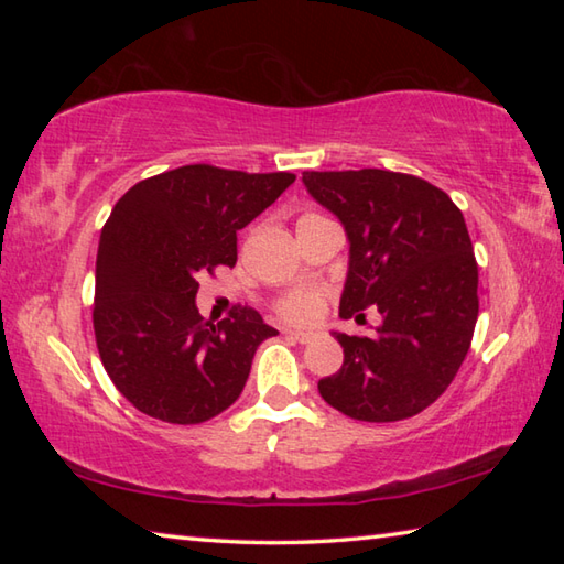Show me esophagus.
<instances>
[{
  "instance_id": "34e87169",
  "label": "esophagus",
  "mask_w": 564,
  "mask_h": 564,
  "mask_svg": "<svg viewBox=\"0 0 564 564\" xmlns=\"http://www.w3.org/2000/svg\"><path fill=\"white\" fill-rule=\"evenodd\" d=\"M285 336H289L291 340H299V343H313L318 338V333H313V330H283Z\"/></svg>"
}]
</instances>
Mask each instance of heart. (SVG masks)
I'll use <instances>...</instances> for the list:
<instances>
[{
    "label": "heart",
    "mask_w": 564,
    "mask_h": 564,
    "mask_svg": "<svg viewBox=\"0 0 564 564\" xmlns=\"http://www.w3.org/2000/svg\"><path fill=\"white\" fill-rule=\"evenodd\" d=\"M313 216V214H311ZM308 218V216H303ZM328 303V289L321 283H299L273 301V311L291 323H313L323 316Z\"/></svg>",
    "instance_id": "1"
}]
</instances>
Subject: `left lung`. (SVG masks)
I'll return each instance as SVG.
<instances>
[{
  "instance_id": "1",
  "label": "left lung",
  "mask_w": 564,
  "mask_h": 564,
  "mask_svg": "<svg viewBox=\"0 0 564 564\" xmlns=\"http://www.w3.org/2000/svg\"><path fill=\"white\" fill-rule=\"evenodd\" d=\"M308 194L340 218L350 265L340 318H380L370 338L336 333L338 373L323 400L366 423L433 405L460 370L477 323V261L463 212L425 178L386 169L303 171Z\"/></svg>"
}]
</instances>
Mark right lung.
<instances>
[{"instance_id": "obj_1", "label": "right lung", "mask_w": 564, "mask_h": 564, "mask_svg": "<svg viewBox=\"0 0 564 564\" xmlns=\"http://www.w3.org/2000/svg\"><path fill=\"white\" fill-rule=\"evenodd\" d=\"M293 181L188 164L139 181L113 206L99 238L94 336L111 383L144 415L196 425L241 395L275 328L246 305L206 321L198 279L236 265V234Z\"/></svg>"}]
</instances>
